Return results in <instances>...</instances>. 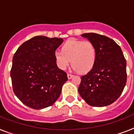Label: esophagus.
Here are the masks:
<instances>
[{
    "mask_svg": "<svg viewBox=\"0 0 134 134\" xmlns=\"http://www.w3.org/2000/svg\"><path fill=\"white\" fill-rule=\"evenodd\" d=\"M67 76H68V79H71V78H73V75H71V74H69V73H68L67 74Z\"/></svg>",
    "mask_w": 134,
    "mask_h": 134,
    "instance_id": "obj_1",
    "label": "esophagus"
}]
</instances>
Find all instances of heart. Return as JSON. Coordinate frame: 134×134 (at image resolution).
I'll list each match as a JSON object with an SVG mask.
<instances>
[{
  "instance_id": "heart-1",
  "label": "heart",
  "mask_w": 134,
  "mask_h": 134,
  "mask_svg": "<svg viewBox=\"0 0 134 134\" xmlns=\"http://www.w3.org/2000/svg\"><path fill=\"white\" fill-rule=\"evenodd\" d=\"M54 59L59 69L66 70L70 65L80 74H86L94 66L97 60V50L90 41L75 39L68 40L61 47V52L54 53Z\"/></svg>"
}]
</instances>
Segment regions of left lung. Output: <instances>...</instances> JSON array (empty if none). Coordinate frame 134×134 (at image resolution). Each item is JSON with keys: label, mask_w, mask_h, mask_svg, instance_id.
<instances>
[{"label": "left lung", "mask_w": 134, "mask_h": 134, "mask_svg": "<svg viewBox=\"0 0 134 134\" xmlns=\"http://www.w3.org/2000/svg\"><path fill=\"white\" fill-rule=\"evenodd\" d=\"M94 44L97 60L92 70L81 77L78 92L87 104L104 107L118 99L126 82V62L113 40L96 33L81 35Z\"/></svg>", "instance_id": "left-lung-1"}]
</instances>
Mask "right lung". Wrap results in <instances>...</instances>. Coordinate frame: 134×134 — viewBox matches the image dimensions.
I'll return each instance as SVG.
<instances>
[{
  "label": "right lung",
  "mask_w": 134,
  "mask_h": 134,
  "mask_svg": "<svg viewBox=\"0 0 134 134\" xmlns=\"http://www.w3.org/2000/svg\"><path fill=\"white\" fill-rule=\"evenodd\" d=\"M63 42L61 38L36 36L14 54L10 71L13 92L26 106L44 109L60 96L68 78L56 66L54 53Z\"/></svg>",
  "instance_id": "obj_1"
}]
</instances>
